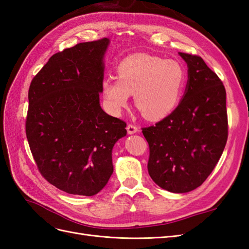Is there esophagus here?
<instances>
[{
    "label": "esophagus",
    "mask_w": 249,
    "mask_h": 249,
    "mask_svg": "<svg viewBox=\"0 0 249 249\" xmlns=\"http://www.w3.org/2000/svg\"><path fill=\"white\" fill-rule=\"evenodd\" d=\"M126 131L129 134H135V133H137L139 131V127L137 125L130 124L126 125Z\"/></svg>",
    "instance_id": "1"
}]
</instances>
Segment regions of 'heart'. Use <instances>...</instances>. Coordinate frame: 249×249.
Segmentation results:
<instances>
[{"instance_id": "b5f03b06", "label": "heart", "mask_w": 249, "mask_h": 249, "mask_svg": "<svg viewBox=\"0 0 249 249\" xmlns=\"http://www.w3.org/2000/svg\"><path fill=\"white\" fill-rule=\"evenodd\" d=\"M117 79L108 77L102 83L107 107L120 112L134 94L135 106L149 120H159L175 110L186 84L185 67L176 60L148 54H134L116 67Z\"/></svg>"}]
</instances>
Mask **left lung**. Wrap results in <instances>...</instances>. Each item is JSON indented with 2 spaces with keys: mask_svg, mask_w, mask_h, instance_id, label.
Listing matches in <instances>:
<instances>
[{
  "mask_svg": "<svg viewBox=\"0 0 249 249\" xmlns=\"http://www.w3.org/2000/svg\"><path fill=\"white\" fill-rule=\"evenodd\" d=\"M188 65L185 95L168 116L142 127L149 146L147 170L173 193L199 187L215 168L228 140L225 88L197 55L179 53Z\"/></svg>",
  "mask_w": 249,
  "mask_h": 249,
  "instance_id": "left-lung-1",
  "label": "left lung"
}]
</instances>
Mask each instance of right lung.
<instances>
[{"instance_id":"right-lung-1","label":"right lung","mask_w":249,"mask_h":249,"mask_svg":"<svg viewBox=\"0 0 249 249\" xmlns=\"http://www.w3.org/2000/svg\"><path fill=\"white\" fill-rule=\"evenodd\" d=\"M108 38L53 55L30 84L26 135L40 175L70 194L92 196L113 173L124 120L100 106Z\"/></svg>"}]
</instances>
